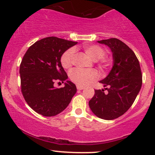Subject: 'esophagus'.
<instances>
[{"label":"esophagus","instance_id":"obj_1","mask_svg":"<svg viewBox=\"0 0 155 155\" xmlns=\"http://www.w3.org/2000/svg\"><path fill=\"white\" fill-rule=\"evenodd\" d=\"M76 88H77V90H83V89H84V87L79 86V85H77V86H76Z\"/></svg>","mask_w":155,"mask_h":155}]
</instances>
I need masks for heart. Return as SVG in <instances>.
Segmentation results:
<instances>
[{
    "label": "heart",
    "mask_w": 155,
    "mask_h": 155,
    "mask_svg": "<svg viewBox=\"0 0 155 155\" xmlns=\"http://www.w3.org/2000/svg\"><path fill=\"white\" fill-rule=\"evenodd\" d=\"M84 51L93 60L101 59L100 66L101 68H106L108 64V60L103 59L105 51L100 46L94 44H84L82 46ZM76 57V51L74 49H69L65 51L61 56V64L65 69L71 68L74 63ZM69 77L73 82L79 86H87L97 78V73L95 70H81L74 69L69 74Z\"/></svg>",
    "instance_id": "1"
}]
</instances>
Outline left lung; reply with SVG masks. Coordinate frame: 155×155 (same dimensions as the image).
<instances>
[{"label": "left lung", "mask_w": 155, "mask_h": 155, "mask_svg": "<svg viewBox=\"0 0 155 155\" xmlns=\"http://www.w3.org/2000/svg\"><path fill=\"white\" fill-rule=\"evenodd\" d=\"M97 42L110 48L113 66L100 81L106 88L95 90L89 106L95 116L111 120L124 114L136 100L142 85L141 71L135 53L122 41L113 38ZM104 89L107 90V94Z\"/></svg>", "instance_id": "obj_1"}]
</instances>
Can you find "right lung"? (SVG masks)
I'll return each instance as SVG.
<instances>
[{
    "label": "right lung",
    "instance_id": "1",
    "mask_svg": "<svg viewBox=\"0 0 155 155\" xmlns=\"http://www.w3.org/2000/svg\"><path fill=\"white\" fill-rule=\"evenodd\" d=\"M77 42L58 37L38 41L23 57L19 67L21 90L28 106L44 117H53L66 108L76 92V87L66 80L61 56ZM65 81L64 88H56L55 82Z\"/></svg>",
    "mask_w": 155,
    "mask_h": 155
}]
</instances>
